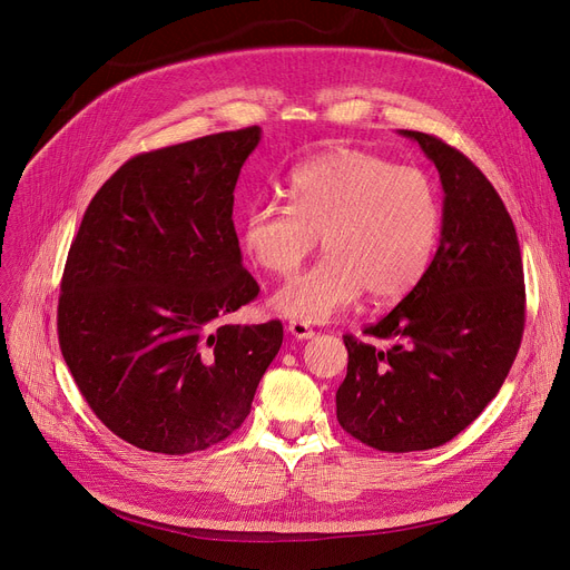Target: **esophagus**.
Wrapping results in <instances>:
<instances>
[{
  "instance_id": "obj_1",
  "label": "esophagus",
  "mask_w": 570,
  "mask_h": 570,
  "mask_svg": "<svg viewBox=\"0 0 570 570\" xmlns=\"http://www.w3.org/2000/svg\"><path fill=\"white\" fill-rule=\"evenodd\" d=\"M287 332L294 336V338H299V341H306V338H313V330L308 327L306 322H299V320H289V324H287Z\"/></svg>"
}]
</instances>
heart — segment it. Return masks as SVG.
I'll return each mask as SVG.
<instances>
[{
    "label": "heart",
    "mask_w": 570,
    "mask_h": 570,
    "mask_svg": "<svg viewBox=\"0 0 570 570\" xmlns=\"http://www.w3.org/2000/svg\"><path fill=\"white\" fill-rule=\"evenodd\" d=\"M287 195L289 206L248 208L243 253L278 278L302 268L320 236L327 255L274 296L278 313L308 324L327 322L364 292L390 304L424 281L439 246L441 202L422 169L341 148L296 167Z\"/></svg>",
    "instance_id": "b5f03b06"
}]
</instances>
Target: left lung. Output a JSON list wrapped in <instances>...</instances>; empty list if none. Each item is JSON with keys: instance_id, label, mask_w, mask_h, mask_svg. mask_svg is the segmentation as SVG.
Masks as SVG:
<instances>
[{"instance_id": "left-lung-1", "label": "left lung", "mask_w": 570, "mask_h": 570, "mask_svg": "<svg viewBox=\"0 0 570 570\" xmlns=\"http://www.w3.org/2000/svg\"><path fill=\"white\" fill-rule=\"evenodd\" d=\"M420 144L443 183V229L424 281L383 320L352 334L336 392L338 424L383 452L431 450L462 433L490 403L524 334V266L518 232L473 161L424 131Z\"/></svg>"}]
</instances>
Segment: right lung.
<instances>
[{
	"label": "right lung",
	"instance_id": "1",
	"mask_svg": "<svg viewBox=\"0 0 570 570\" xmlns=\"http://www.w3.org/2000/svg\"><path fill=\"white\" fill-rule=\"evenodd\" d=\"M259 127L127 159L67 255L58 336L92 413L122 441L187 454L232 436L283 343L281 320L225 324L259 294L234 187Z\"/></svg>",
	"mask_w": 570,
	"mask_h": 570
}]
</instances>
